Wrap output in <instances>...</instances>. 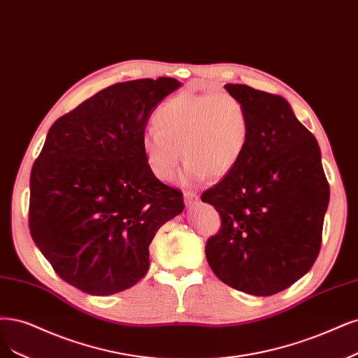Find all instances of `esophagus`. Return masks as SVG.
I'll use <instances>...</instances> for the list:
<instances>
[{"instance_id":"esophagus-1","label":"esophagus","mask_w":358,"mask_h":358,"mask_svg":"<svg viewBox=\"0 0 358 358\" xmlns=\"http://www.w3.org/2000/svg\"><path fill=\"white\" fill-rule=\"evenodd\" d=\"M183 196H185V204L187 206H192L199 201V195H196L194 191H185Z\"/></svg>"}]
</instances>
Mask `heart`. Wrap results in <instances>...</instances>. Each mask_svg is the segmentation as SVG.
I'll use <instances>...</instances> for the list:
<instances>
[{
  "label": "heart",
  "mask_w": 358,
  "mask_h": 358,
  "mask_svg": "<svg viewBox=\"0 0 358 358\" xmlns=\"http://www.w3.org/2000/svg\"><path fill=\"white\" fill-rule=\"evenodd\" d=\"M157 130L142 138L148 169L163 182L175 178L182 159V179L199 182L208 176L220 179L238 166L250 139L248 110L227 92L171 97L154 114Z\"/></svg>",
  "instance_id": "b5f03b06"
}]
</instances>
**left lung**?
Returning <instances> with one entry per match:
<instances>
[{
	"label": "left lung",
	"mask_w": 358,
	"mask_h": 358,
	"mask_svg": "<svg viewBox=\"0 0 358 358\" xmlns=\"http://www.w3.org/2000/svg\"><path fill=\"white\" fill-rule=\"evenodd\" d=\"M225 89L248 110L250 139L238 166L201 195L222 222L206 257L229 287L271 296L314 265L329 182L317 139L281 96L245 84Z\"/></svg>",
	"instance_id": "obj_1"
}]
</instances>
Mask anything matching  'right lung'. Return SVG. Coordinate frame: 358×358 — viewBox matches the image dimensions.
<instances>
[{
  "label": "right lung",
  "mask_w": 358,
  "mask_h": 358,
  "mask_svg": "<svg viewBox=\"0 0 358 358\" xmlns=\"http://www.w3.org/2000/svg\"><path fill=\"white\" fill-rule=\"evenodd\" d=\"M179 87L169 77L109 85L47 133L31 171L29 231L56 274L84 293L136 285L157 231L183 210L182 191L158 180L142 151L152 110Z\"/></svg>",
  "instance_id": "right-lung-1"
}]
</instances>
